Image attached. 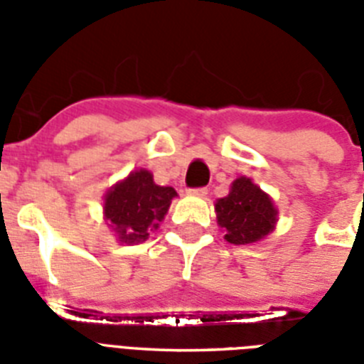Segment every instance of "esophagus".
<instances>
[{"instance_id": "34e87169", "label": "esophagus", "mask_w": 364, "mask_h": 364, "mask_svg": "<svg viewBox=\"0 0 364 364\" xmlns=\"http://www.w3.org/2000/svg\"><path fill=\"white\" fill-rule=\"evenodd\" d=\"M188 194H194V196H205V194H208V188H205V187L188 188Z\"/></svg>"}]
</instances>
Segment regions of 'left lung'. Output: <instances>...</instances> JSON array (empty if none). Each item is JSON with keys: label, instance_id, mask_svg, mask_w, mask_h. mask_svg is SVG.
<instances>
[{"label": "left lung", "instance_id": "obj_1", "mask_svg": "<svg viewBox=\"0 0 364 364\" xmlns=\"http://www.w3.org/2000/svg\"><path fill=\"white\" fill-rule=\"evenodd\" d=\"M215 211L218 224L226 232L224 239L233 245L256 243L273 232L277 223L271 198L247 177L233 181L228 196L215 203Z\"/></svg>", "mask_w": 364, "mask_h": 364}]
</instances>
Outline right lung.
<instances>
[{
    "mask_svg": "<svg viewBox=\"0 0 364 364\" xmlns=\"http://www.w3.org/2000/svg\"><path fill=\"white\" fill-rule=\"evenodd\" d=\"M176 196L172 187H159L147 170H138L106 194L105 215L121 241L140 243L159 228Z\"/></svg>",
    "mask_w": 364,
    "mask_h": 364,
    "instance_id": "obj_1",
    "label": "right lung"
}]
</instances>
